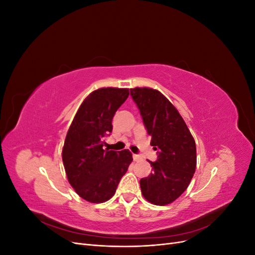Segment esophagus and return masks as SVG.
I'll return each mask as SVG.
<instances>
[{
  "label": "esophagus",
  "instance_id": "esophagus-1",
  "mask_svg": "<svg viewBox=\"0 0 255 255\" xmlns=\"http://www.w3.org/2000/svg\"><path fill=\"white\" fill-rule=\"evenodd\" d=\"M133 159H134L135 161H137V160L140 159V156L138 155V154H133Z\"/></svg>",
  "mask_w": 255,
  "mask_h": 255
}]
</instances>
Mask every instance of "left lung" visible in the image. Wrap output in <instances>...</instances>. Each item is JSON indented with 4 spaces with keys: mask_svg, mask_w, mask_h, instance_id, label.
<instances>
[{
    "mask_svg": "<svg viewBox=\"0 0 255 255\" xmlns=\"http://www.w3.org/2000/svg\"><path fill=\"white\" fill-rule=\"evenodd\" d=\"M130 97L139 110L157 159L152 173L140 180L141 194L149 202L166 205L186 190L197 165L196 142L171 102L158 90L133 88Z\"/></svg>",
    "mask_w": 255,
    "mask_h": 255,
    "instance_id": "8db88e82",
    "label": "left lung"
}]
</instances>
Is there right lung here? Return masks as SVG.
Returning <instances> with one entry per match:
<instances>
[{
	"label": "right lung",
	"mask_w": 255,
	"mask_h": 255,
	"mask_svg": "<svg viewBox=\"0 0 255 255\" xmlns=\"http://www.w3.org/2000/svg\"><path fill=\"white\" fill-rule=\"evenodd\" d=\"M129 95L127 88H101L84 100L66 136L63 161L69 183L88 202L102 203L116 192L132 163L128 150L103 149L112 120Z\"/></svg>",
	"instance_id": "add662e5"
}]
</instances>
